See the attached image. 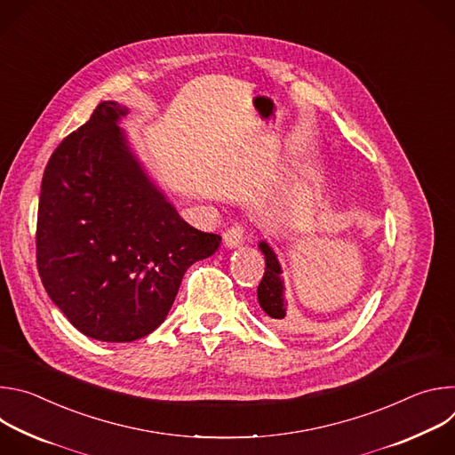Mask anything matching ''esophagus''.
<instances>
[{"label": "esophagus", "mask_w": 455, "mask_h": 455, "mask_svg": "<svg viewBox=\"0 0 455 455\" xmlns=\"http://www.w3.org/2000/svg\"><path fill=\"white\" fill-rule=\"evenodd\" d=\"M223 243L227 248H237L244 243V230L243 227H232L223 234Z\"/></svg>", "instance_id": "esophagus-1"}]
</instances>
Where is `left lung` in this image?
<instances>
[{
  "mask_svg": "<svg viewBox=\"0 0 455 455\" xmlns=\"http://www.w3.org/2000/svg\"><path fill=\"white\" fill-rule=\"evenodd\" d=\"M259 250L265 253V275L257 286V300L261 309L277 323H283L286 316V300H284V279L283 268L274 248L267 243H259Z\"/></svg>",
  "mask_w": 455,
  "mask_h": 455,
  "instance_id": "left-lung-1",
  "label": "left lung"
}]
</instances>
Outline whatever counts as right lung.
I'll list each match as a JSON object with an SVG mask.
<instances>
[{"label":"right lung","instance_id":"obj_1","mask_svg":"<svg viewBox=\"0 0 455 455\" xmlns=\"http://www.w3.org/2000/svg\"><path fill=\"white\" fill-rule=\"evenodd\" d=\"M113 100L50 156L37 211V270L52 302L83 335L133 342L165 320L190 265L218 234L190 227L149 178Z\"/></svg>","mask_w":455,"mask_h":455}]
</instances>
